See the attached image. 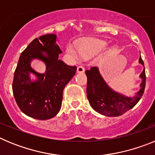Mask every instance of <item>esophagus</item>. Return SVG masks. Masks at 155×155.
Instances as JSON below:
<instances>
[{
	"instance_id": "esophagus-1",
	"label": "esophagus",
	"mask_w": 155,
	"mask_h": 155,
	"mask_svg": "<svg viewBox=\"0 0 155 155\" xmlns=\"http://www.w3.org/2000/svg\"><path fill=\"white\" fill-rule=\"evenodd\" d=\"M77 71H78V73H83V72H84V68L82 65L78 66Z\"/></svg>"
}]
</instances>
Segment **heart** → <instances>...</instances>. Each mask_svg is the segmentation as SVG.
<instances>
[{
  "label": "heart",
  "mask_w": 155,
  "mask_h": 155,
  "mask_svg": "<svg viewBox=\"0 0 155 155\" xmlns=\"http://www.w3.org/2000/svg\"><path fill=\"white\" fill-rule=\"evenodd\" d=\"M107 43L100 39H86L78 43V50L82 56H94L102 52L106 46ZM67 52L74 58L78 57V53L73 44H68Z\"/></svg>",
  "instance_id": "obj_1"
}]
</instances>
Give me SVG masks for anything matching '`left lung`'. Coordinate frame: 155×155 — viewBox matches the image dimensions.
<instances>
[{
    "label": "left lung",
    "mask_w": 155,
    "mask_h": 155,
    "mask_svg": "<svg viewBox=\"0 0 155 155\" xmlns=\"http://www.w3.org/2000/svg\"><path fill=\"white\" fill-rule=\"evenodd\" d=\"M139 63L143 65L141 57ZM87 76V97L94 110L108 116H119L134 107L141 98L146 84L145 69L140 78L142 79L140 89L134 97H127L112 90L101 76L97 67L85 71Z\"/></svg>",
    "instance_id": "left-lung-1"
}]
</instances>
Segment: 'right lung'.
I'll list each match as a JSON object with an SVG mask.
<instances>
[{"mask_svg":"<svg viewBox=\"0 0 155 155\" xmlns=\"http://www.w3.org/2000/svg\"><path fill=\"white\" fill-rule=\"evenodd\" d=\"M56 40L55 34H47L31 41L21 53L14 74L12 91L17 105L22 113L37 120H49L59 113L64 88L77 71L76 66H69L59 60L62 51ZM32 58L45 63L44 74L31 68ZM31 73L37 76L35 82L30 79Z\"/></svg>","mask_w":155,"mask_h":155,"instance_id":"add662e5","label":"right lung"}]
</instances>
